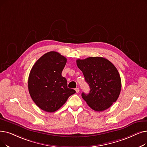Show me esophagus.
Listing matches in <instances>:
<instances>
[{
	"instance_id": "obj_1",
	"label": "esophagus",
	"mask_w": 147,
	"mask_h": 147,
	"mask_svg": "<svg viewBox=\"0 0 147 147\" xmlns=\"http://www.w3.org/2000/svg\"><path fill=\"white\" fill-rule=\"evenodd\" d=\"M76 92H77V93H78V92H79V88H76Z\"/></svg>"
}]
</instances>
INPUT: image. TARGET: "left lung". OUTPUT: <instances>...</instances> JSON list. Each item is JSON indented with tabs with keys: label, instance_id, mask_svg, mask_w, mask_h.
I'll list each match as a JSON object with an SVG mask.
<instances>
[{
	"label": "left lung",
	"instance_id": "8db88e82",
	"mask_svg": "<svg viewBox=\"0 0 147 147\" xmlns=\"http://www.w3.org/2000/svg\"><path fill=\"white\" fill-rule=\"evenodd\" d=\"M90 91L82 97L92 109L101 112L110 107L119 95L121 81L117 68L102 57H89L76 61Z\"/></svg>",
	"mask_w": 147,
	"mask_h": 147
}]
</instances>
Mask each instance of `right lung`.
Returning <instances> with one entry per match:
<instances>
[{
	"label": "right lung",
	"mask_w": 147,
	"mask_h": 147,
	"mask_svg": "<svg viewBox=\"0 0 147 147\" xmlns=\"http://www.w3.org/2000/svg\"><path fill=\"white\" fill-rule=\"evenodd\" d=\"M67 63L65 57L49 52L38 59L28 78V89L34 103L42 110L53 112L65 103L76 91L68 88L62 71Z\"/></svg>",
	"instance_id": "obj_1"
}]
</instances>
